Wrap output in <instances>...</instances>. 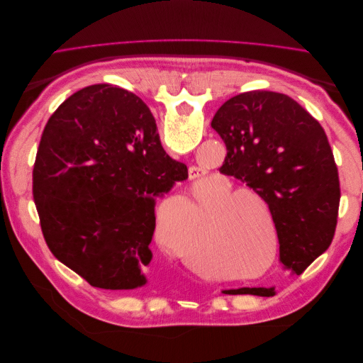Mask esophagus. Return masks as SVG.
Instances as JSON below:
<instances>
[{
	"instance_id": "obj_1",
	"label": "esophagus",
	"mask_w": 363,
	"mask_h": 363,
	"mask_svg": "<svg viewBox=\"0 0 363 363\" xmlns=\"http://www.w3.org/2000/svg\"><path fill=\"white\" fill-rule=\"evenodd\" d=\"M203 177H204L203 169L196 168V167L189 168V179H191V180H199V179H203Z\"/></svg>"
}]
</instances>
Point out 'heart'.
<instances>
[{
	"instance_id": "heart-1",
	"label": "heart",
	"mask_w": 363,
	"mask_h": 363,
	"mask_svg": "<svg viewBox=\"0 0 363 363\" xmlns=\"http://www.w3.org/2000/svg\"><path fill=\"white\" fill-rule=\"evenodd\" d=\"M168 212H160L159 236L168 244L169 228L179 227L186 232L195 225L199 208L188 196H175ZM203 207L213 204L208 218L207 240L216 255L219 265L230 269L255 268L269 256V236L274 244L271 263L276 260L277 223L272 218L267 200L251 189L233 191L225 180L218 182L200 203ZM184 262L192 268L204 267V262L189 251L182 248Z\"/></svg>"
}]
</instances>
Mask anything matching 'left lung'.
<instances>
[{"mask_svg": "<svg viewBox=\"0 0 363 363\" xmlns=\"http://www.w3.org/2000/svg\"><path fill=\"white\" fill-rule=\"evenodd\" d=\"M212 128L227 148L219 171L267 200L277 223L280 262L300 276L330 247L337 223L339 175L323 127L291 96L251 91L219 107ZM228 292L274 294L267 288Z\"/></svg>", "mask_w": 363, "mask_h": 363, "instance_id": "8db88e82", "label": "left lung"}]
</instances>
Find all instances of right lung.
<instances>
[{"label":"right lung","instance_id":"obj_1","mask_svg":"<svg viewBox=\"0 0 363 363\" xmlns=\"http://www.w3.org/2000/svg\"><path fill=\"white\" fill-rule=\"evenodd\" d=\"M186 179L148 106L103 83L72 94L48 119L33 200L54 257L94 288L131 291L147 283L156 200Z\"/></svg>","mask_w":363,"mask_h":363}]
</instances>
